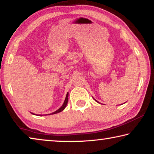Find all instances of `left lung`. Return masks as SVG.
<instances>
[{"label":"left lung","instance_id":"8db88e82","mask_svg":"<svg viewBox=\"0 0 154 154\" xmlns=\"http://www.w3.org/2000/svg\"><path fill=\"white\" fill-rule=\"evenodd\" d=\"M96 102H97V103H99V102H98V101H97V100H96Z\"/></svg>","mask_w":154,"mask_h":154}]
</instances>
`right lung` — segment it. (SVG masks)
<instances>
[{"label": "right lung", "mask_w": 154, "mask_h": 154, "mask_svg": "<svg viewBox=\"0 0 154 154\" xmlns=\"http://www.w3.org/2000/svg\"><path fill=\"white\" fill-rule=\"evenodd\" d=\"M68 99H69V93L67 92V94H66V98H65L64 102V103H63V105H62V106H61L60 108H59V109H58V110L56 111L55 112H54V113H50L49 115H51V114H56V113H60V112H61V111H63L64 109H65V107H66V106L67 103H68ZM32 113V114H34V113ZM34 115H35V114H34ZM36 116H37V115H36ZM38 116H41V115H38Z\"/></svg>", "instance_id": "1"}]
</instances>
